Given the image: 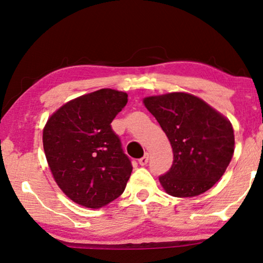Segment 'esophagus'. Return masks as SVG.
I'll list each match as a JSON object with an SVG mask.
<instances>
[{"label": "esophagus", "mask_w": 263, "mask_h": 263, "mask_svg": "<svg viewBox=\"0 0 263 263\" xmlns=\"http://www.w3.org/2000/svg\"><path fill=\"white\" fill-rule=\"evenodd\" d=\"M138 162H139V164H140V165H142V166L146 165L147 162H148V155H145V156H143L142 158H140V159L138 160Z\"/></svg>", "instance_id": "esophagus-1"}]
</instances>
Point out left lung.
Wrapping results in <instances>:
<instances>
[{
	"label": "left lung",
	"instance_id": "obj_1",
	"mask_svg": "<svg viewBox=\"0 0 263 263\" xmlns=\"http://www.w3.org/2000/svg\"><path fill=\"white\" fill-rule=\"evenodd\" d=\"M143 101L174 151L170 170L159 176L164 190L175 197H194L214 186L234 155L230 121L189 93H167Z\"/></svg>",
	"mask_w": 263,
	"mask_h": 263
}]
</instances>
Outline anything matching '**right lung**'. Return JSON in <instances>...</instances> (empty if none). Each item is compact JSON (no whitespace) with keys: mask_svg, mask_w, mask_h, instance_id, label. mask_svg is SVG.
I'll use <instances>...</instances> for the list:
<instances>
[{"mask_svg":"<svg viewBox=\"0 0 263 263\" xmlns=\"http://www.w3.org/2000/svg\"><path fill=\"white\" fill-rule=\"evenodd\" d=\"M127 103V94L111 88L68 101L44 128L49 169L65 195L98 209L124 193L132 164L111 123Z\"/></svg>","mask_w":263,"mask_h":263,"instance_id":"obj_1","label":"right lung"}]
</instances>
